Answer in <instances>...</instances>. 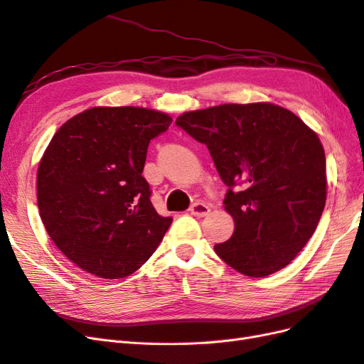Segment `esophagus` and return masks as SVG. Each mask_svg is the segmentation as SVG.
<instances>
[{"mask_svg": "<svg viewBox=\"0 0 364 364\" xmlns=\"http://www.w3.org/2000/svg\"><path fill=\"white\" fill-rule=\"evenodd\" d=\"M190 213L194 215V217H205L209 214V206L202 203V202H197L194 203L191 208H190Z\"/></svg>", "mask_w": 364, "mask_h": 364, "instance_id": "esophagus-1", "label": "esophagus"}]
</instances>
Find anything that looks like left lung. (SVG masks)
I'll return each instance as SVG.
<instances>
[{
    "instance_id": "8db88e82",
    "label": "left lung",
    "mask_w": 364,
    "mask_h": 364,
    "mask_svg": "<svg viewBox=\"0 0 364 364\" xmlns=\"http://www.w3.org/2000/svg\"><path fill=\"white\" fill-rule=\"evenodd\" d=\"M176 124L208 147L229 186L223 203L235 229L214 246L217 255L252 278L289 266L326 202L325 150L316 132L267 102L183 112ZM237 184L242 190L234 193Z\"/></svg>"
}]
</instances>
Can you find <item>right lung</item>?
Wrapping results in <instances>:
<instances>
[{"label": "right lung", "mask_w": 364, "mask_h": 364, "mask_svg": "<svg viewBox=\"0 0 364 364\" xmlns=\"http://www.w3.org/2000/svg\"><path fill=\"white\" fill-rule=\"evenodd\" d=\"M171 121L155 109L95 106L51 138L38 167V208L50 238L75 266L119 279L158 249L173 218L153 208L142 170L150 139Z\"/></svg>", "instance_id": "right-lung-1"}]
</instances>
